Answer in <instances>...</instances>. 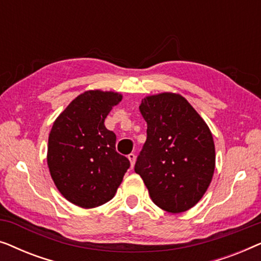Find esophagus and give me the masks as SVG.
<instances>
[{"label": "esophagus", "mask_w": 261, "mask_h": 261, "mask_svg": "<svg viewBox=\"0 0 261 261\" xmlns=\"http://www.w3.org/2000/svg\"><path fill=\"white\" fill-rule=\"evenodd\" d=\"M128 159H129V162H130V166L133 167L134 164H135V159H137V156H135L134 153H130V154H128Z\"/></svg>", "instance_id": "obj_1"}]
</instances>
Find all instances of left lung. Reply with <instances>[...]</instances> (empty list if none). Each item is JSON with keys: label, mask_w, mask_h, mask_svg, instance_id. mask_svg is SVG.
I'll list each match as a JSON object with an SVG mask.
<instances>
[{"label": "left lung", "mask_w": 261, "mask_h": 261, "mask_svg": "<svg viewBox=\"0 0 261 261\" xmlns=\"http://www.w3.org/2000/svg\"><path fill=\"white\" fill-rule=\"evenodd\" d=\"M139 109L147 123V139L135 172L160 209L172 214L187 212L212 183L215 170L212 132L179 94L146 96Z\"/></svg>", "instance_id": "left-lung-1"}]
</instances>
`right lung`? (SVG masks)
Segmentation results:
<instances>
[{
  "label": "right lung",
  "instance_id": "obj_1",
  "mask_svg": "<svg viewBox=\"0 0 261 261\" xmlns=\"http://www.w3.org/2000/svg\"><path fill=\"white\" fill-rule=\"evenodd\" d=\"M121 99L115 91H84L59 114L49 132V173L60 194L81 208L110 201L130 165L116 152L115 133L105 126Z\"/></svg>",
  "mask_w": 261,
  "mask_h": 261
}]
</instances>
